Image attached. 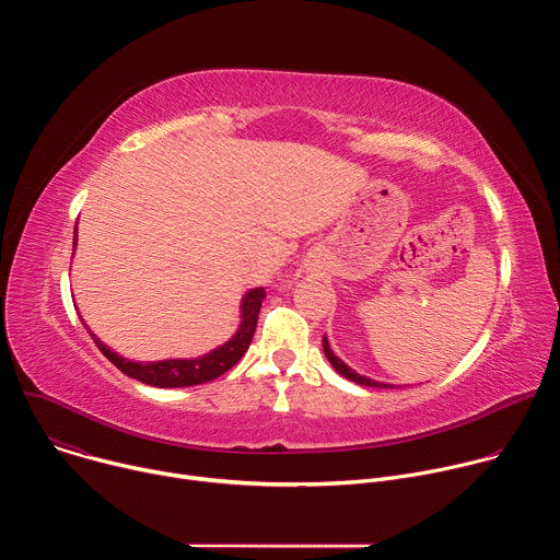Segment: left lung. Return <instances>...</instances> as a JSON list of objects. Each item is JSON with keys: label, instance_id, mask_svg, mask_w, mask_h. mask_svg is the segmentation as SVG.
<instances>
[{"label": "left lung", "instance_id": "left-lung-1", "mask_svg": "<svg viewBox=\"0 0 560 560\" xmlns=\"http://www.w3.org/2000/svg\"><path fill=\"white\" fill-rule=\"evenodd\" d=\"M324 352H326V357H328V361L332 363V368L341 374V376H346V378H350V381H354V383H359V385H368V387H389L387 383H378V381H372V378H368V376H361V374H357L352 368H348L339 357H335V352L330 350V343H328V339L324 337Z\"/></svg>", "mask_w": 560, "mask_h": 560}]
</instances>
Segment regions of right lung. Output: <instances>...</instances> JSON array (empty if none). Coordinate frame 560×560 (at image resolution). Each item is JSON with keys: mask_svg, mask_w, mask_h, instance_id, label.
Here are the masks:
<instances>
[{"mask_svg": "<svg viewBox=\"0 0 560 560\" xmlns=\"http://www.w3.org/2000/svg\"><path fill=\"white\" fill-rule=\"evenodd\" d=\"M74 244H77V228H74ZM264 299H266L264 288L250 290L242 301V326H238L236 335L228 343L219 346L217 350H212L210 354H203L199 359H168V361H154V363H137V361H128V359L119 357L117 352H113L110 348H106L95 335H91V337L97 343V348L102 350V354L113 365H117L124 374L141 381L145 385H154V387L199 385V383H208V381L221 376L246 354V350L255 337V330H257L259 310H261Z\"/></svg>", "mask_w": 560, "mask_h": 560, "instance_id": "right-lung-1", "label": "right lung"}]
</instances>
